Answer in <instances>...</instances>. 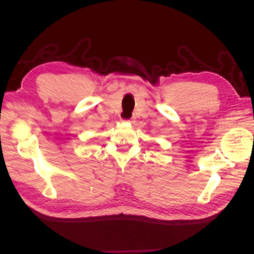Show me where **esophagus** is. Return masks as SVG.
I'll list each match as a JSON object with an SVG mask.
<instances>
[{"label":"esophagus","mask_w":254,"mask_h":254,"mask_svg":"<svg viewBox=\"0 0 254 254\" xmlns=\"http://www.w3.org/2000/svg\"><path fill=\"white\" fill-rule=\"evenodd\" d=\"M124 122H127V123H133L134 121H133V119L131 118V119H127V120H123Z\"/></svg>","instance_id":"1"}]
</instances>
